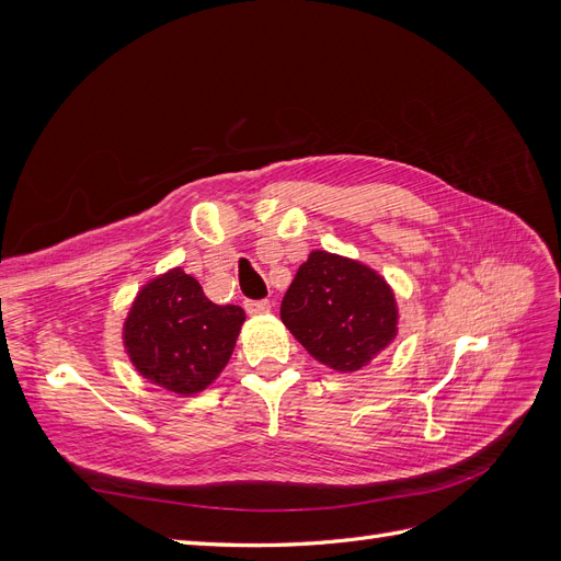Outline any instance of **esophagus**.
<instances>
[{"label":"esophagus","mask_w":561,"mask_h":561,"mask_svg":"<svg viewBox=\"0 0 561 561\" xmlns=\"http://www.w3.org/2000/svg\"><path fill=\"white\" fill-rule=\"evenodd\" d=\"M245 311L250 316H264L271 311V301L268 299H248L245 301Z\"/></svg>","instance_id":"34e87169"}]
</instances>
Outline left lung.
I'll return each mask as SVG.
<instances>
[{
    "label": "left lung",
    "instance_id": "1",
    "mask_svg": "<svg viewBox=\"0 0 561 561\" xmlns=\"http://www.w3.org/2000/svg\"><path fill=\"white\" fill-rule=\"evenodd\" d=\"M280 320L318 363L355 371L396 339L398 307L377 271L313 250L287 287Z\"/></svg>",
    "mask_w": 561,
    "mask_h": 561
}]
</instances>
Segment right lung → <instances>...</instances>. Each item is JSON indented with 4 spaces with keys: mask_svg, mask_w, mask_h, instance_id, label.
Wrapping results in <instances>:
<instances>
[{
    "mask_svg": "<svg viewBox=\"0 0 561 561\" xmlns=\"http://www.w3.org/2000/svg\"><path fill=\"white\" fill-rule=\"evenodd\" d=\"M243 320L241 307L213 304L196 278L173 268L135 297L124 344L145 379L178 396H194L229 363Z\"/></svg>",
    "mask_w": 561,
    "mask_h": 561,
    "instance_id": "add662e5",
    "label": "right lung"
}]
</instances>
